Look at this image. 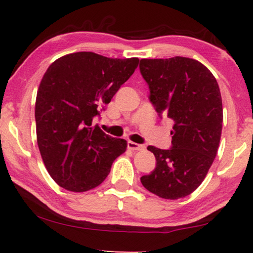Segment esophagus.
Instances as JSON below:
<instances>
[{"label": "esophagus", "mask_w": 253, "mask_h": 253, "mask_svg": "<svg viewBox=\"0 0 253 253\" xmlns=\"http://www.w3.org/2000/svg\"><path fill=\"white\" fill-rule=\"evenodd\" d=\"M127 148L131 151H144L145 146L141 144L133 143V141H127Z\"/></svg>", "instance_id": "1"}]
</instances>
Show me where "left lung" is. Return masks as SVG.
<instances>
[{
    "label": "left lung",
    "mask_w": 253,
    "mask_h": 253,
    "mask_svg": "<svg viewBox=\"0 0 253 253\" xmlns=\"http://www.w3.org/2000/svg\"><path fill=\"white\" fill-rule=\"evenodd\" d=\"M139 69L159 116L174 121L171 147H147L157 166L141 176V184L161 198H183L202 184L217 153L223 121L219 85L205 65L189 57L143 58Z\"/></svg>",
    "instance_id": "1"
}]
</instances>
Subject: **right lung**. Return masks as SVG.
<instances>
[{
    "mask_svg": "<svg viewBox=\"0 0 253 253\" xmlns=\"http://www.w3.org/2000/svg\"><path fill=\"white\" fill-rule=\"evenodd\" d=\"M139 60L79 51L57 58L41 79L37 140L51 178L72 192L101 184L126 140L106 134L93 119L131 77Z\"/></svg>",
    "mask_w": 253,
    "mask_h": 253,
    "instance_id": "obj_1",
    "label": "right lung"
}]
</instances>
